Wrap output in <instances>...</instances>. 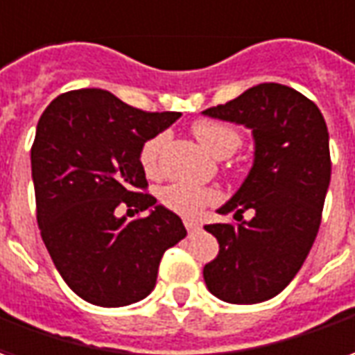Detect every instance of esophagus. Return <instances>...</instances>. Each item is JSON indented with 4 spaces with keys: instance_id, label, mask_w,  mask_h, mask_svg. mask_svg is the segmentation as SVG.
Listing matches in <instances>:
<instances>
[{
    "instance_id": "esophagus-1",
    "label": "esophagus",
    "mask_w": 355,
    "mask_h": 355,
    "mask_svg": "<svg viewBox=\"0 0 355 355\" xmlns=\"http://www.w3.org/2000/svg\"><path fill=\"white\" fill-rule=\"evenodd\" d=\"M184 227H186V230H188V234H194V232H198V230H200V225H198L196 220H186Z\"/></svg>"
}]
</instances>
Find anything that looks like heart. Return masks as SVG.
I'll list each match as a JSON object with an SVG mask.
<instances>
[{
    "mask_svg": "<svg viewBox=\"0 0 355 355\" xmlns=\"http://www.w3.org/2000/svg\"><path fill=\"white\" fill-rule=\"evenodd\" d=\"M196 138L200 140L203 148L215 157H227L232 152H236L240 146V135L236 128L217 123V121H198L194 126ZM163 146V135H155L148 138L140 148V165L148 175H153L157 171V159L159 150ZM161 203L188 219H196L203 213L207 205H211L219 200L217 190L205 188V186L190 184V182H173L161 190Z\"/></svg>",
    "mask_w": 355,
    "mask_h": 355,
    "instance_id": "obj_1",
    "label": "heart"
}]
</instances>
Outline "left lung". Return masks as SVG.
<instances>
[{
  "label": "left lung",
  "instance_id": "left-lung-1",
  "mask_svg": "<svg viewBox=\"0 0 355 355\" xmlns=\"http://www.w3.org/2000/svg\"><path fill=\"white\" fill-rule=\"evenodd\" d=\"M203 115L244 125L255 142L254 165L220 209L236 225H205L219 255L203 267L213 296L259 304L288 286L315 242L329 182V130L311 100L290 86L257 84ZM254 217L244 221L241 213Z\"/></svg>",
  "mask_w": 355,
  "mask_h": 355
}]
</instances>
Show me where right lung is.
I'll use <instances>...</instances> for the list:
<instances>
[{"mask_svg": "<svg viewBox=\"0 0 355 355\" xmlns=\"http://www.w3.org/2000/svg\"><path fill=\"white\" fill-rule=\"evenodd\" d=\"M178 117L130 107L100 88L61 94L40 117L31 163L42 240L69 288L94 306L146 298L165 250L186 236L177 213L140 192L142 144ZM119 207L150 215L126 221Z\"/></svg>", "mask_w": 355, "mask_h": 355, "instance_id": "right-lung-1", "label": "right lung"}]
</instances>
